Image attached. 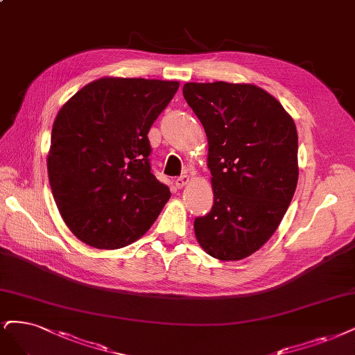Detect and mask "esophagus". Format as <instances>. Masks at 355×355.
<instances>
[{
    "instance_id": "esophagus-1",
    "label": "esophagus",
    "mask_w": 355,
    "mask_h": 355,
    "mask_svg": "<svg viewBox=\"0 0 355 355\" xmlns=\"http://www.w3.org/2000/svg\"><path fill=\"white\" fill-rule=\"evenodd\" d=\"M188 182H189V176H180L175 180V185L178 189H182L183 187L188 185Z\"/></svg>"
}]
</instances>
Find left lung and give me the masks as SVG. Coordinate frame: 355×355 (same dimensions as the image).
Returning <instances> with one entry per match:
<instances>
[{"label": "left lung", "instance_id": "obj_1", "mask_svg": "<svg viewBox=\"0 0 355 355\" xmlns=\"http://www.w3.org/2000/svg\"><path fill=\"white\" fill-rule=\"evenodd\" d=\"M183 96L204 126L211 172V211L195 218L200 247L238 261L272 238L298 182L294 119L252 83L188 82Z\"/></svg>", "mask_w": 355, "mask_h": 355}]
</instances>
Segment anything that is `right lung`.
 <instances>
[{"mask_svg": "<svg viewBox=\"0 0 355 355\" xmlns=\"http://www.w3.org/2000/svg\"><path fill=\"white\" fill-rule=\"evenodd\" d=\"M178 88V80L105 76L60 108L48 179L66 226L87 245H130L168 201L170 189L151 173L146 135Z\"/></svg>", "mask_w": 355, "mask_h": 355, "instance_id": "obj_1", "label": "right lung"}]
</instances>
